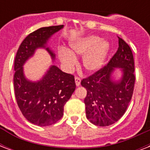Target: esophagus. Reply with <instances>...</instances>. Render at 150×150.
Masks as SVG:
<instances>
[{"label":"esophagus","mask_w":150,"mask_h":150,"mask_svg":"<svg viewBox=\"0 0 150 150\" xmlns=\"http://www.w3.org/2000/svg\"><path fill=\"white\" fill-rule=\"evenodd\" d=\"M75 85L79 86L81 83V79H80L79 77H75Z\"/></svg>","instance_id":"obj_1"}]
</instances>
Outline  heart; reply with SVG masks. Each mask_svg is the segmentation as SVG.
I'll use <instances>...</instances> for the list:
<instances>
[{
  "instance_id": "b5f03b06",
  "label": "heart",
  "mask_w": 150,
  "mask_h": 150,
  "mask_svg": "<svg viewBox=\"0 0 150 150\" xmlns=\"http://www.w3.org/2000/svg\"><path fill=\"white\" fill-rule=\"evenodd\" d=\"M70 50L65 47L59 49V60L65 68L70 69L76 62L75 57L82 56V64L87 72L93 73L100 70L104 64L110 50V43L94 35L79 37L69 43Z\"/></svg>"
}]
</instances>
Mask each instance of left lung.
Masks as SVG:
<instances>
[{
    "instance_id": "obj_1",
    "label": "left lung",
    "mask_w": 150,
    "mask_h": 150,
    "mask_svg": "<svg viewBox=\"0 0 150 150\" xmlns=\"http://www.w3.org/2000/svg\"><path fill=\"white\" fill-rule=\"evenodd\" d=\"M116 69L121 75L116 77ZM134 58L129 46L118 37V49L107 66L82 81L87 95L86 117L95 125L109 126L125 113L134 90Z\"/></svg>"
}]
</instances>
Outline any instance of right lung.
<instances>
[{"label":"right lung","mask_w":150,"mask_h":150,"mask_svg":"<svg viewBox=\"0 0 150 150\" xmlns=\"http://www.w3.org/2000/svg\"><path fill=\"white\" fill-rule=\"evenodd\" d=\"M63 28L61 25L34 31L22 41L15 56V98L23 116L36 125L44 127L58 121L63 116L64 106L75 89L74 76L63 72L54 64L37 81L27 79L24 72L23 66L38 49L47 50L52 62L55 61L56 55L48 43L52 36Z\"/></svg>","instance_id":"add662e5"}]
</instances>
